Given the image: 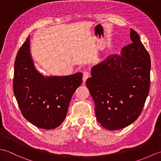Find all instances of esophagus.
<instances>
[{
	"label": "esophagus",
	"instance_id": "34e87169",
	"mask_svg": "<svg viewBox=\"0 0 161 161\" xmlns=\"http://www.w3.org/2000/svg\"><path fill=\"white\" fill-rule=\"evenodd\" d=\"M90 76V72L88 71H85L83 72V81H86L88 78Z\"/></svg>",
	"mask_w": 161,
	"mask_h": 161
}]
</instances>
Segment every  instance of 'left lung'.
Listing matches in <instances>:
<instances>
[{
	"instance_id": "8db88e82",
	"label": "left lung",
	"mask_w": 161,
	"mask_h": 161,
	"mask_svg": "<svg viewBox=\"0 0 161 161\" xmlns=\"http://www.w3.org/2000/svg\"><path fill=\"white\" fill-rule=\"evenodd\" d=\"M130 37L132 43L94 66L86 81L97 121L110 130L135 122L149 92V54L133 29Z\"/></svg>"
}]
</instances>
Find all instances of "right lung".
Instances as JSON below:
<instances>
[{
    "label": "right lung",
    "mask_w": 161,
    "mask_h": 161,
    "mask_svg": "<svg viewBox=\"0 0 161 161\" xmlns=\"http://www.w3.org/2000/svg\"><path fill=\"white\" fill-rule=\"evenodd\" d=\"M83 74L44 76L36 69L30 37L19 49L14 62V94L21 112L33 125L53 129L63 122L72 95L82 83Z\"/></svg>",
    "instance_id": "right-lung-1"
}]
</instances>
